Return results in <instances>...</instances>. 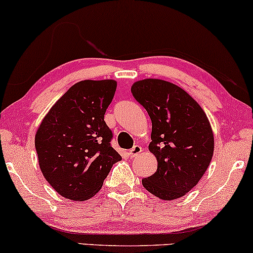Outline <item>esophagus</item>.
Instances as JSON below:
<instances>
[{
  "label": "esophagus",
  "instance_id": "esophagus-1",
  "mask_svg": "<svg viewBox=\"0 0 253 253\" xmlns=\"http://www.w3.org/2000/svg\"><path fill=\"white\" fill-rule=\"evenodd\" d=\"M141 152H143V148H141V146H139V145H134V146L129 151V155H130V158H136L138 154L141 153Z\"/></svg>",
  "mask_w": 253,
  "mask_h": 253
}]
</instances>
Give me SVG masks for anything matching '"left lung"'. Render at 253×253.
<instances>
[{
  "label": "left lung",
  "instance_id": "left-lung-1",
  "mask_svg": "<svg viewBox=\"0 0 253 253\" xmlns=\"http://www.w3.org/2000/svg\"><path fill=\"white\" fill-rule=\"evenodd\" d=\"M131 93L152 121L148 150L158 161L157 171L141 179L144 188L162 200L183 197L198 184L213 157L210 121L198 102L172 83L143 79Z\"/></svg>",
  "mask_w": 253,
  "mask_h": 253
}]
</instances>
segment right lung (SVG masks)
Masks as SVG:
<instances>
[{
	"mask_svg": "<svg viewBox=\"0 0 253 253\" xmlns=\"http://www.w3.org/2000/svg\"><path fill=\"white\" fill-rule=\"evenodd\" d=\"M117 83L82 81L51 107L36 133L43 177L64 198L87 200L99 192L121 155L110 146L105 113Z\"/></svg>",
	"mask_w": 253,
	"mask_h": 253,
	"instance_id": "1",
	"label": "right lung"
}]
</instances>
